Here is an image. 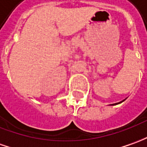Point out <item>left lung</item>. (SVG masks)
Returning <instances> with one entry per match:
<instances>
[{
	"label": "left lung",
	"mask_w": 147,
	"mask_h": 147,
	"mask_svg": "<svg viewBox=\"0 0 147 147\" xmlns=\"http://www.w3.org/2000/svg\"><path fill=\"white\" fill-rule=\"evenodd\" d=\"M125 100H121V101H120V102H117V103H115V104H111V105H118V104H120V103L123 102Z\"/></svg>",
	"instance_id": "obj_1"
}]
</instances>
